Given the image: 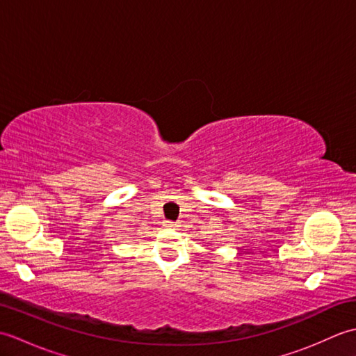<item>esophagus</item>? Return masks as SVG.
<instances>
[{"label":"esophagus","mask_w":356,"mask_h":356,"mask_svg":"<svg viewBox=\"0 0 356 356\" xmlns=\"http://www.w3.org/2000/svg\"><path fill=\"white\" fill-rule=\"evenodd\" d=\"M165 226H166V228H177V223L176 222H171V220H166L165 222Z\"/></svg>","instance_id":"1"}]
</instances>
